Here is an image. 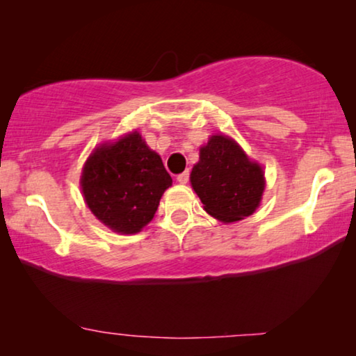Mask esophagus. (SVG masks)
I'll use <instances>...</instances> for the list:
<instances>
[{
  "mask_svg": "<svg viewBox=\"0 0 356 356\" xmlns=\"http://www.w3.org/2000/svg\"><path fill=\"white\" fill-rule=\"evenodd\" d=\"M188 179H190V172L188 171H184L182 174H179V176H177V182L184 185V184L188 182Z\"/></svg>",
  "mask_w": 356,
  "mask_h": 356,
  "instance_id": "1",
  "label": "esophagus"
}]
</instances>
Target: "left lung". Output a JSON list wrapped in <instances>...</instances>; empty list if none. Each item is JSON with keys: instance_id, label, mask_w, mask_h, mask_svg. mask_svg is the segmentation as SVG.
Here are the masks:
<instances>
[{"instance_id": "8db88e82", "label": "left lung", "mask_w": 356, "mask_h": 356, "mask_svg": "<svg viewBox=\"0 0 356 356\" xmlns=\"http://www.w3.org/2000/svg\"><path fill=\"white\" fill-rule=\"evenodd\" d=\"M190 182L204 210L222 222L254 213L265 188L262 166L225 135L210 136L200 149V161L193 166Z\"/></svg>"}]
</instances>
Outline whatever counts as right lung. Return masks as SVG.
<instances>
[{
    "label": "right lung",
    "mask_w": 356,
    "mask_h": 356,
    "mask_svg": "<svg viewBox=\"0 0 356 356\" xmlns=\"http://www.w3.org/2000/svg\"><path fill=\"white\" fill-rule=\"evenodd\" d=\"M81 191L91 212L119 234H136L154 218L172 185L160 155L138 131L105 143L88 156Z\"/></svg>",
    "instance_id": "right-lung-1"
}]
</instances>
